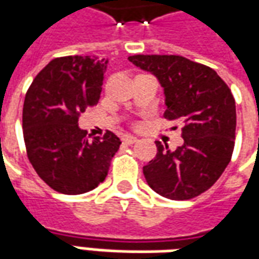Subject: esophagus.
<instances>
[{"label": "esophagus", "instance_id": "esophagus-1", "mask_svg": "<svg viewBox=\"0 0 259 259\" xmlns=\"http://www.w3.org/2000/svg\"><path fill=\"white\" fill-rule=\"evenodd\" d=\"M122 141H123L124 144H133V143H136L137 141V137H135V136L132 135H126L123 136V139H122Z\"/></svg>", "mask_w": 259, "mask_h": 259}]
</instances>
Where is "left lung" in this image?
Returning <instances> with one entry per match:
<instances>
[{
	"label": "left lung",
	"instance_id": "left-lung-1",
	"mask_svg": "<svg viewBox=\"0 0 259 259\" xmlns=\"http://www.w3.org/2000/svg\"><path fill=\"white\" fill-rule=\"evenodd\" d=\"M129 61L151 72L163 87V116L183 123V146L157 155L143 168L148 186L170 200H190L206 191L230 162L236 137V102L218 73L180 55H133Z\"/></svg>",
	"mask_w": 259,
	"mask_h": 259
}]
</instances>
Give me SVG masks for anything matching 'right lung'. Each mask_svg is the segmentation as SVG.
Wrapping results in <instances>:
<instances>
[{
  "instance_id": "1",
  "label": "right lung",
  "mask_w": 259,
  "mask_h": 259,
  "mask_svg": "<svg viewBox=\"0 0 259 259\" xmlns=\"http://www.w3.org/2000/svg\"><path fill=\"white\" fill-rule=\"evenodd\" d=\"M108 61L96 57H61L37 74L23 104V139L27 158L53 190L83 194L108 175L120 140L107 130L89 140L79 116L100 100Z\"/></svg>"
}]
</instances>
